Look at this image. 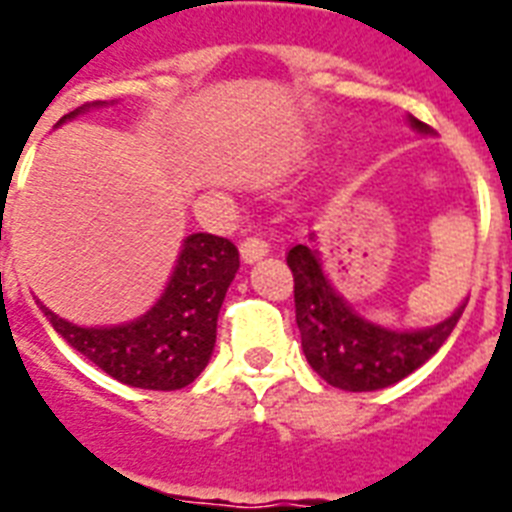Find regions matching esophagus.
I'll list each match as a JSON object with an SVG mask.
<instances>
[{
	"mask_svg": "<svg viewBox=\"0 0 512 512\" xmlns=\"http://www.w3.org/2000/svg\"><path fill=\"white\" fill-rule=\"evenodd\" d=\"M239 252L244 263H255L263 255H268V241L263 236H247V239H241Z\"/></svg>",
	"mask_w": 512,
	"mask_h": 512,
	"instance_id": "34e87169",
	"label": "esophagus"
}]
</instances>
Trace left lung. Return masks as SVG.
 <instances>
[{
	"label": "left lung",
	"mask_w": 512,
	"mask_h": 512,
	"mask_svg": "<svg viewBox=\"0 0 512 512\" xmlns=\"http://www.w3.org/2000/svg\"><path fill=\"white\" fill-rule=\"evenodd\" d=\"M412 124L428 132V124L417 119ZM287 265L295 279V319L308 364L329 385L353 393L388 388L412 374L444 345L468 305L422 332H390L350 311L321 271L316 249L295 244Z\"/></svg>",
	"instance_id": "8db88e82"
}]
</instances>
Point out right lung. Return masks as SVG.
I'll list each match as a JSON object with an SVG mask.
<instances>
[{"label": "right lung", "mask_w": 512, "mask_h": 512, "mask_svg": "<svg viewBox=\"0 0 512 512\" xmlns=\"http://www.w3.org/2000/svg\"><path fill=\"white\" fill-rule=\"evenodd\" d=\"M79 114L71 111L68 116ZM60 119V122H63ZM239 271V249L212 233L188 236L162 300L143 319L114 329H87L42 308L63 340L114 380L146 390L191 385L215 348L217 313Z\"/></svg>", "instance_id": "right-lung-1"}]
</instances>
